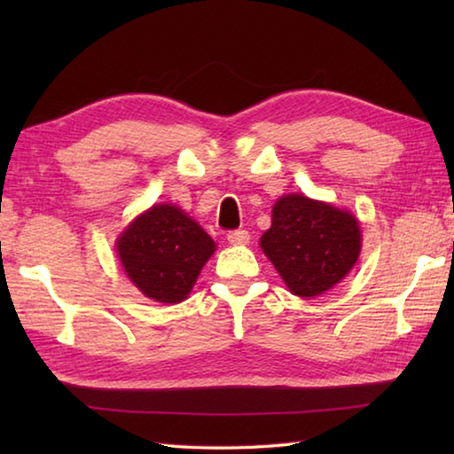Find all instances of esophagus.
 Listing matches in <instances>:
<instances>
[{"mask_svg": "<svg viewBox=\"0 0 454 454\" xmlns=\"http://www.w3.org/2000/svg\"><path fill=\"white\" fill-rule=\"evenodd\" d=\"M228 242L232 246H247L249 244V232L247 230H234L228 234Z\"/></svg>", "mask_w": 454, "mask_h": 454, "instance_id": "esophagus-1", "label": "esophagus"}]
</instances>
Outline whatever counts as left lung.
Masks as SVG:
<instances>
[{"label":"left lung","mask_w":454,"mask_h":454,"mask_svg":"<svg viewBox=\"0 0 454 454\" xmlns=\"http://www.w3.org/2000/svg\"><path fill=\"white\" fill-rule=\"evenodd\" d=\"M259 244L288 291L310 298L351 271L361 254V228L349 210L285 195L275 202L271 228Z\"/></svg>","instance_id":"obj_1"}]
</instances>
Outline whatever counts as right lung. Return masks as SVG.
Returning <instances> with one entry per match:
<instances>
[{
    "label": "right lung",
    "mask_w": 454,
    "mask_h": 454,
    "mask_svg": "<svg viewBox=\"0 0 454 454\" xmlns=\"http://www.w3.org/2000/svg\"><path fill=\"white\" fill-rule=\"evenodd\" d=\"M215 239L176 205H153L117 239L124 273L138 291L163 304L185 301Z\"/></svg>",
    "instance_id": "1"
}]
</instances>
